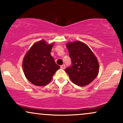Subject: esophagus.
<instances>
[{
  "label": "esophagus",
  "instance_id": "obj_1",
  "mask_svg": "<svg viewBox=\"0 0 123 123\" xmlns=\"http://www.w3.org/2000/svg\"><path fill=\"white\" fill-rule=\"evenodd\" d=\"M61 68L62 69H64L65 68V65L63 64V65H62L61 66Z\"/></svg>",
  "mask_w": 123,
  "mask_h": 123
}]
</instances>
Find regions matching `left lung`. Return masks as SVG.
I'll return each instance as SVG.
<instances>
[{
  "label": "left lung",
  "mask_w": 123,
  "mask_h": 123,
  "mask_svg": "<svg viewBox=\"0 0 123 123\" xmlns=\"http://www.w3.org/2000/svg\"><path fill=\"white\" fill-rule=\"evenodd\" d=\"M71 58V66L65 69L71 81L77 86H87L98 76L99 63L88 46L80 41L66 44Z\"/></svg>",
  "instance_id": "1"
}]
</instances>
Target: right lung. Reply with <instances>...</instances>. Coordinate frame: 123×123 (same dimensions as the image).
<instances>
[{"label": "right lung", "mask_w": 123, "mask_h": 123, "mask_svg": "<svg viewBox=\"0 0 123 123\" xmlns=\"http://www.w3.org/2000/svg\"><path fill=\"white\" fill-rule=\"evenodd\" d=\"M53 45L40 40L35 43L25 54L22 62L24 72L26 79L35 86L47 85L60 68L50 54Z\"/></svg>", "instance_id": "add662e5"}]
</instances>
